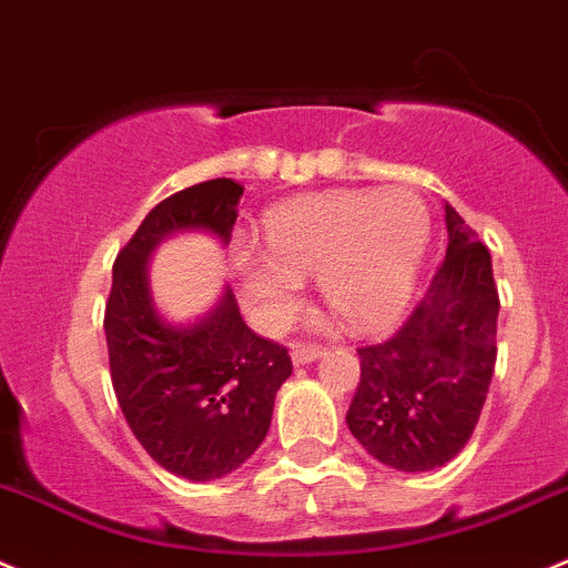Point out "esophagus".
<instances>
[{
	"label": "esophagus",
	"instance_id": "34e87169",
	"mask_svg": "<svg viewBox=\"0 0 568 568\" xmlns=\"http://www.w3.org/2000/svg\"><path fill=\"white\" fill-rule=\"evenodd\" d=\"M322 355L324 349H318V346H296V349L291 352V361H294V366H305V363L318 361Z\"/></svg>",
	"mask_w": 568,
	"mask_h": 568
}]
</instances>
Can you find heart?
Wrapping results in <instances>:
<instances>
[{"mask_svg": "<svg viewBox=\"0 0 568 568\" xmlns=\"http://www.w3.org/2000/svg\"><path fill=\"white\" fill-rule=\"evenodd\" d=\"M430 239V213L416 194L333 191L268 213V255H235L241 285L263 324L294 311L302 274L316 272L322 300L355 329H379L402 316L416 291Z\"/></svg>", "mask_w": 568, "mask_h": 568, "instance_id": "b5f03b06", "label": "heart"}]
</instances>
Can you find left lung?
<instances>
[{
	"mask_svg": "<svg viewBox=\"0 0 568 568\" xmlns=\"http://www.w3.org/2000/svg\"><path fill=\"white\" fill-rule=\"evenodd\" d=\"M444 213L447 257L405 324L357 349L361 383L346 410L363 449L399 471L438 469L466 447L497 363L491 255L449 202Z\"/></svg>",
	"mask_w": 568,
	"mask_h": 568,
	"instance_id": "1",
	"label": "left lung"
}]
</instances>
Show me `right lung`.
<instances>
[{
	"label": "right lung",
	"mask_w": 568,
	"mask_h": 568,
	"mask_svg": "<svg viewBox=\"0 0 568 568\" xmlns=\"http://www.w3.org/2000/svg\"><path fill=\"white\" fill-rule=\"evenodd\" d=\"M241 194L235 180L219 178L152 207L115 255L104 305L110 379L132 436L158 466L194 483L230 475L261 447L291 357L246 327L230 288L200 322H166L152 300L150 257L191 230L227 246Z\"/></svg>",
	"instance_id": "add662e5"
}]
</instances>
